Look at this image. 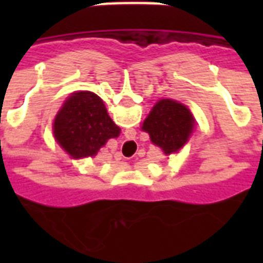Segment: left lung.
I'll list each match as a JSON object with an SVG mask.
<instances>
[{"label":"left lung","instance_id":"1","mask_svg":"<svg viewBox=\"0 0 263 263\" xmlns=\"http://www.w3.org/2000/svg\"><path fill=\"white\" fill-rule=\"evenodd\" d=\"M193 128L194 117L190 109L171 98H162L155 104L142 124V129L148 132L152 143L166 155L182 149Z\"/></svg>","mask_w":263,"mask_h":263}]
</instances>
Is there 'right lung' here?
Listing matches in <instances>:
<instances>
[{"label": "right lung", "instance_id": "1", "mask_svg": "<svg viewBox=\"0 0 263 263\" xmlns=\"http://www.w3.org/2000/svg\"><path fill=\"white\" fill-rule=\"evenodd\" d=\"M120 132L103 100L91 91L73 92L54 117V139L74 159L96 156Z\"/></svg>", "mask_w": 263, "mask_h": 263}]
</instances>
